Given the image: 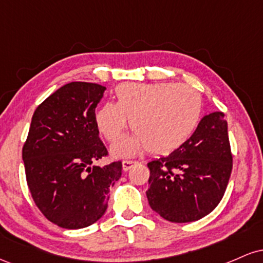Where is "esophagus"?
Segmentation results:
<instances>
[{
	"mask_svg": "<svg viewBox=\"0 0 263 263\" xmlns=\"http://www.w3.org/2000/svg\"><path fill=\"white\" fill-rule=\"evenodd\" d=\"M136 161H131V159H126V161L122 162V170L125 172H127L128 170H131L132 165L136 164Z\"/></svg>",
	"mask_w": 263,
	"mask_h": 263,
	"instance_id": "esophagus-1",
	"label": "esophagus"
}]
</instances>
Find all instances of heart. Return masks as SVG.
I'll return each mask as SVG.
<instances>
[{"mask_svg":"<svg viewBox=\"0 0 263 263\" xmlns=\"http://www.w3.org/2000/svg\"><path fill=\"white\" fill-rule=\"evenodd\" d=\"M116 104L104 102L95 112L100 134L116 141L127 125L135 135L112 147L116 156H132L146 147L167 155L192 137L203 115V99L194 87L176 83H127L115 90Z\"/></svg>","mask_w":263,"mask_h":263,"instance_id":"obj_1","label":"heart"}]
</instances>
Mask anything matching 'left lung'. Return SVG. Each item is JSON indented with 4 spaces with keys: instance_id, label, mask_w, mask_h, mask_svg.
<instances>
[{
    "instance_id": "obj_1",
    "label": "left lung",
    "mask_w": 263,
    "mask_h": 263,
    "mask_svg": "<svg viewBox=\"0 0 263 263\" xmlns=\"http://www.w3.org/2000/svg\"><path fill=\"white\" fill-rule=\"evenodd\" d=\"M148 203L172 222L204 218L218 206L228 186L232 155L224 114L211 112L185 143L149 162Z\"/></svg>"
}]
</instances>
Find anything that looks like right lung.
Returning a JSON list of instances; mask_svg holds the SVG:
<instances>
[{
  "instance_id": "right-lung-1",
  "label": "right lung",
  "mask_w": 263,
  "mask_h": 263,
  "mask_svg": "<svg viewBox=\"0 0 263 263\" xmlns=\"http://www.w3.org/2000/svg\"><path fill=\"white\" fill-rule=\"evenodd\" d=\"M106 87L73 81L48 96L33 114L22 158L33 200L53 224L83 229L107 209L122 163L99 167L107 156L95 122Z\"/></svg>"
}]
</instances>
